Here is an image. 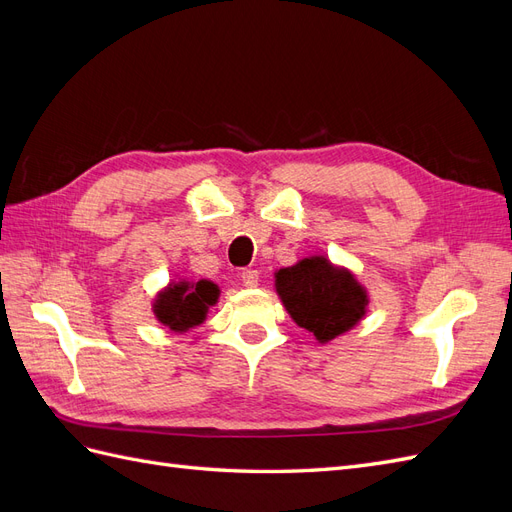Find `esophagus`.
<instances>
[{
  "label": "esophagus",
  "mask_w": 512,
  "mask_h": 512,
  "mask_svg": "<svg viewBox=\"0 0 512 512\" xmlns=\"http://www.w3.org/2000/svg\"><path fill=\"white\" fill-rule=\"evenodd\" d=\"M241 280H243V286L254 288V286H258L260 275H258L256 269H243V271H241Z\"/></svg>",
  "instance_id": "34e87169"
}]
</instances>
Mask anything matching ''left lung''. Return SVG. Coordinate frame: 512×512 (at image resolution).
<instances>
[{
    "label": "left lung",
    "instance_id": "8db88e82",
    "mask_svg": "<svg viewBox=\"0 0 512 512\" xmlns=\"http://www.w3.org/2000/svg\"><path fill=\"white\" fill-rule=\"evenodd\" d=\"M275 288L292 320L320 344L350 331L367 312V292L346 269L309 256L275 273Z\"/></svg>",
    "mask_w": 512,
    "mask_h": 512
}]
</instances>
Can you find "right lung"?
Returning a JSON list of instances; mask_svg holds the SVG:
<instances>
[{
    "mask_svg": "<svg viewBox=\"0 0 512 512\" xmlns=\"http://www.w3.org/2000/svg\"><path fill=\"white\" fill-rule=\"evenodd\" d=\"M218 297L220 288L209 280H200L196 284L177 282L158 294L153 303V314L170 331L183 333L205 322L207 309L218 303Z\"/></svg>",
    "mask_w": 512,
    "mask_h": 512,
    "instance_id": "right-lung-1",
    "label": "right lung"
}]
</instances>
